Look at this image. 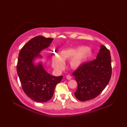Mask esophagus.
<instances>
[{
    "label": "esophagus",
    "instance_id": "esophagus-1",
    "mask_svg": "<svg viewBox=\"0 0 127 127\" xmlns=\"http://www.w3.org/2000/svg\"><path fill=\"white\" fill-rule=\"evenodd\" d=\"M66 78L68 80H71V78H72V77L70 76V75H67V76H66Z\"/></svg>",
    "mask_w": 127,
    "mask_h": 127
}]
</instances>
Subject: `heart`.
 I'll list each match as a JSON object with an SVG mask.
<instances>
[{"label":"heart","instance_id":"obj_1","mask_svg":"<svg viewBox=\"0 0 127 127\" xmlns=\"http://www.w3.org/2000/svg\"><path fill=\"white\" fill-rule=\"evenodd\" d=\"M92 51L88 47L69 48L62 50L58 55L53 54L51 57L53 68L59 71L65 66L64 61L69 60V65L72 69H78L92 55Z\"/></svg>","mask_w":127,"mask_h":127}]
</instances>
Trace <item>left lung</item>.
Segmentation results:
<instances>
[{
    "label": "left lung",
    "instance_id": "obj_1",
    "mask_svg": "<svg viewBox=\"0 0 127 127\" xmlns=\"http://www.w3.org/2000/svg\"><path fill=\"white\" fill-rule=\"evenodd\" d=\"M111 73L110 51L101 45L96 59L83 64L72 74L77 83L75 97L82 101L95 98L106 87Z\"/></svg>",
    "mask_w": 127,
    "mask_h": 127
}]
</instances>
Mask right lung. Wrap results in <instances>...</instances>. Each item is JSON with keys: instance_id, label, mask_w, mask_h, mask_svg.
<instances>
[{"instance_id": "1", "label": "right lung", "mask_w": 127, "mask_h": 127, "mask_svg": "<svg viewBox=\"0 0 127 127\" xmlns=\"http://www.w3.org/2000/svg\"><path fill=\"white\" fill-rule=\"evenodd\" d=\"M53 40L35 36L26 43L19 53L17 72L22 89L29 98L38 102H45L52 98L56 86L63 79V76L48 74L41 62H34L42 58L40 52L49 47Z\"/></svg>"}]
</instances>
